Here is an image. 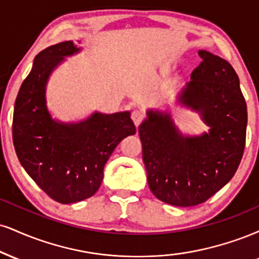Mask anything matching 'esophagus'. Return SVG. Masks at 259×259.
Returning a JSON list of instances; mask_svg holds the SVG:
<instances>
[{"mask_svg":"<svg viewBox=\"0 0 259 259\" xmlns=\"http://www.w3.org/2000/svg\"><path fill=\"white\" fill-rule=\"evenodd\" d=\"M132 118H133L134 123H135V125H140V124L142 123L143 118H145V113L140 110H134L132 112Z\"/></svg>","mask_w":259,"mask_h":259,"instance_id":"esophagus-1","label":"esophagus"}]
</instances>
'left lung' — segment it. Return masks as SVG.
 <instances>
[{"label": "left lung", "instance_id": "8db88e82", "mask_svg": "<svg viewBox=\"0 0 259 259\" xmlns=\"http://www.w3.org/2000/svg\"><path fill=\"white\" fill-rule=\"evenodd\" d=\"M180 101L201 112L210 133L183 138L167 114L148 112L139 127L148 186L159 200L194 206L232 180L246 142L247 107L232 65L206 51Z\"/></svg>", "mask_w": 259, "mask_h": 259}]
</instances>
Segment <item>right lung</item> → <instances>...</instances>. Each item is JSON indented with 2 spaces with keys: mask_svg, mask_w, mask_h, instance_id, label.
Instances as JSON below:
<instances>
[{
  "mask_svg": "<svg viewBox=\"0 0 259 259\" xmlns=\"http://www.w3.org/2000/svg\"><path fill=\"white\" fill-rule=\"evenodd\" d=\"M78 51L71 40H65L36 55L15 100L12 124L20 164L47 195L61 204L94 195L112 152L136 133L129 112L94 113L78 124L58 123L49 116L47 79L64 57Z\"/></svg>",
  "mask_w": 259,
  "mask_h": 259,
  "instance_id": "add662e5",
  "label": "right lung"
}]
</instances>
